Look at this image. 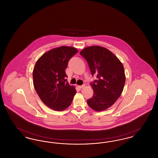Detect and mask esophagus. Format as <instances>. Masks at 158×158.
Listing matches in <instances>:
<instances>
[{"label": "esophagus", "instance_id": "esophagus-1", "mask_svg": "<svg viewBox=\"0 0 158 158\" xmlns=\"http://www.w3.org/2000/svg\"><path fill=\"white\" fill-rule=\"evenodd\" d=\"M85 86V85H81V86H78V87H79V89H82L83 88H84Z\"/></svg>", "mask_w": 158, "mask_h": 158}]
</instances>
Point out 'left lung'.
Returning a JSON list of instances; mask_svg holds the SVG:
<instances>
[{"label":"left lung","mask_w":158,"mask_h":158,"mask_svg":"<svg viewBox=\"0 0 158 158\" xmlns=\"http://www.w3.org/2000/svg\"><path fill=\"white\" fill-rule=\"evenodd\" d=\"M80 54L87 61L92 75L97 78L90 83L94 95L87 104L95 111L105 110L115 102L124 89L123 65L111 52L101 46L86 47Z\"/></svg>","instance_id":"obj_1"}]
</instances>
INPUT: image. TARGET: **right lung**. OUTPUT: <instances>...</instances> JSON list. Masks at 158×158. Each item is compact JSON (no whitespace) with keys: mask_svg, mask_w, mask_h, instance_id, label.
<instances>
[{"mask_svg":"<svg viewBox=\"0 0 158 158\" xmlns=\"http://www.w3.org/2000/svg\"><path fill=\"white\" fill-rule=\"evenodd\" d=\"M78 52L72 47L61 46L46 52L38 59L32 76L34 86L43 103L55 111L69 107L76 90L66 77L69 60Z\"/></svg>","mask_w":158,"mask_h":158,"instance_id":"1","label":"right lung"}]
</instances>
